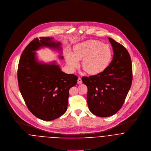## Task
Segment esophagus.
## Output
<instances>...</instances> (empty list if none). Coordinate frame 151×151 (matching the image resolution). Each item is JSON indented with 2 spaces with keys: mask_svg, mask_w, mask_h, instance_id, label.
<instances>
[{
  "mask_svg": "<svg viewBox=\"0 0 151 151\" xmlns=\"http://www.w3.org/2000/svg\"><path fill=\"white\" fill-rule=\"evenodd\" d=\"M77 83L78 84H81L82 83V80H81V78H78V80H77Z\"/></svg>",
  "mask_w": 151,
  "mask_h": 151,
  "instance_id": "34e87169",
  "label": "esophagus"
}]
</instances>
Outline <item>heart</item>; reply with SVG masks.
Returning <instances> with one entry per match:
<instances>
[{
	"instance_id": "heart-1",
	"label": "heart",
	"mask_w": 151,
	"mask_h": 151,
	"mask_svg": "<svg viewBox=\"0 0 151 151\" xmlns=\"http://www.w3.org/2000/svg\"><path fill=\"white\" fill-rule=\"evenodd\" d=\"M112 59L109 46L102 42L89 40L75 45L72 52L65 53L66 62L74 70L82 59V67L88 74L98 75L105 71Z\"/></svg>"
}]
</instances>
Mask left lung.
I'll return each instance as SVG.
<instances>
[{
	"label": "left lung",
	"instance_id": "left-lung-1",
	"mask_svg": "<svg viewBox=\"0 0 151 151\" xmlns=\"http://www.w3.org/2000/svg\"><path fill=\"white\" fill-rule=\"evenodd\" d=\"M112 61L103 73L83 77L87 87V102L92 114L101 117L114 115L122 107L132 83V64L127 50L109 37Z\"/></svg>",
	"mask_w": 151,
	"mask_h": 151
}]
</instances>
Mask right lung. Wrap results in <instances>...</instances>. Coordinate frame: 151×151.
Returning <instances> with one entry per match:
<instances>
[{"instance_id":"right-lung-1","label":"right lung","mask_w":151,"mask_h":151,"mask_svg":"<svg viewBox=\"0 0 151 151\" xmlns=\"http://www.w3.org/2000/svg\"><path fill=\"white\" fill-rule=\"evenodd\" d=\"M47 47L62 54L61 43L53 37H40L30 42L22 52L18 68V81L22 96L28 109L36 117L52 121L67 111L69 90L78 77L63 72L55 61L39 62L36 51ZM63 59L62 55L59 56Z\"/></svg>"}]
</instances>
